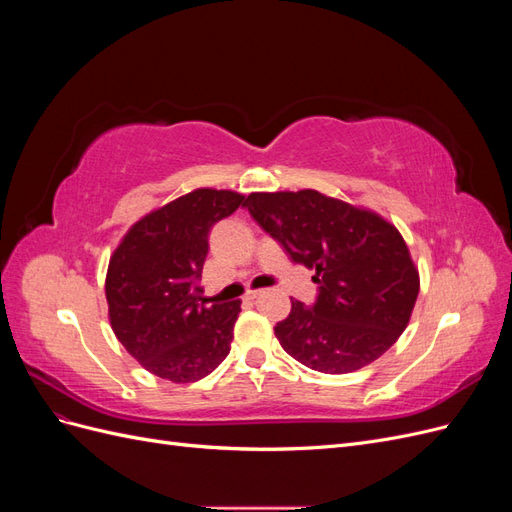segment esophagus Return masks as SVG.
Here are the masks:
<instances>
[{
	"mask_svg": "<svg viewBox=\"0 0 512 512\" xmlns=\"http://www.w3.org/2000/svg\"><path fill=\"white\" fill-rule=\"evenodd\" d=\"M260 292H262V290H247V292H245V299H247V301H252V299L260 297Z\"/></svg>",
	"mask_w": 512,
	"mask_h": 512,
	"instance_id": "esophagus-1",
	"label": "esophagus"
}]
</instances>
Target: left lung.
I'll return each mask as SVG.
<instances>
[{"instance_id": "8db88e82", "label": "left lung", "mask_w": 512, "mask_h": 512, "mask_svg": "<svg viewBox=\"0 0 512 512\" xmlns=\"http://www.w3.org/2000/svg\"><path fill=\"white\" fill-rule=\"evenodd\" d=\"M243 205L294 262L316 269L314 307L290 301L273 329L292 359L322 374H350L397 342L421 277L395 224L318 190L252 192Z\"/></svg>"}]
</instances>
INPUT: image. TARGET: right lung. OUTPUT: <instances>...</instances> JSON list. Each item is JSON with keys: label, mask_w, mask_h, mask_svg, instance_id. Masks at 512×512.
Segmentation results:
<instances>
[{"label": "right lung", "mask_w": 512, "mask_h": 512, "mask_svg": "<svg viewBox=\"0 0 512 512\" xmlns=\"http://www.w3.org/2000/svg\"><path fill=\"white\" fill-rule=\"evenodd\" d=\"M243 200L232 190H192L145 213L115 247L104 282L108 320L149 374L196 382L228 356L241 301L205 305L196 282L211 226Z\"/></svg>", "instance_id": "obj_1"}]
</instances>
